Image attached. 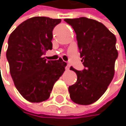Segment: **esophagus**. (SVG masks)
I'll list each match as a JSON object with an SVG mask.
<instances>
[{
  "label": "esophagus",
  "mask_w": 126,
  "mask_h": 126,
  "mask_svg": "<svg viewBox=\"0 0 126 126\" xmlns=\"http://www.w3.org/2000/svg\"><path fill=\"white\" fill-rule=\"evenodd\" d=\"M69 68H70V65L67 63V65H66V66H65V70L68 71V70H69Z\"/></svg>",
  "instance_id": "obj_1"
}]
</instances>
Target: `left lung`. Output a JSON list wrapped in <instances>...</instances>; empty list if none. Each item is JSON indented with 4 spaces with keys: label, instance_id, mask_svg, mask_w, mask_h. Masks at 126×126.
Returning a JSON list of instances; mask_svg holds the SVG:
<instances>
[{
    "label": "left lung",
    "instance_id": "1",
    "mask_svg": "<svg viewBox=\"0 0 126 126\" xmlns=\"http://www.w3.org/2000/svg\"><path fill=\"white\" fill-rule=\"evenodd\" d=\"M77 34L82 62V71L72 66L77 76L75 84L68 87L71 99L80 105H90L106 92L114 75V63L118 52L116 37L107 28L95 19L86 17L65 19Z\"/></svg>",
    "mask_w": 126,
    "mask_h": 126
}]
</instances>
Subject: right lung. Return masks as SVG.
<instances>
[{
    "mask_svg": "<svg viewBox=\"0 0 126 126\" xmlns=\"http://www.w3.org/2000/svg\"><path fill=\"white\" fill-rule=\"evenodd\" d=\"M61 19L34 16L22 22L11 33L6 58L14 85L27 101L47 100L55 83L65 71L61 58L47 61L44 55L52 49V31Z\"/></svg>",
    "mask_w": 126,
    "mask_h": 126,
    "instance_id": "right-lung-1",
    "label": "right lung"
}]
</instances>
